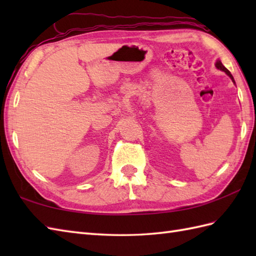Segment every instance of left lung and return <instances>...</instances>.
Masks as SVG:
<instances>
[{
	"instance_id": "left-lung-1",
	"label": "left lung",
	"mask_w": 256,
	"mask_h": 256,
	"mask_svg": "<svg viewBox=\"0 0 256 256\" xmlns=\"http://www.w3.org/2000/svg\"><path fill=\"white\" fill-rule=\"evenodd\" d=\"M216 68H218L219 70H222V72H224L228 76H229V77L231 78V80L233 81V82H234L236 84V81H234V79H233V76L231 74V72H229V70H228L224 66V64H222V62L219 60V59H218V60H216Z\"/></svg>"
}]
</instances>
